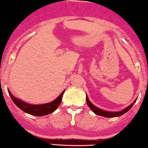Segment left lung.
I'll use <instances>...</instances> for the list:
<instances>
[{
	"mask_svg": "<svg viewBox=\"0 0 148 148\" xmlns=\"http://www.w3.org/2000/svg\"><path fill=\"white\" fill-rule=\"evenodd\" d=\"M136 100H137V99H136V100L132 103V104L130 105L129 106H127V108H125L124 109H123V110L119 111V112H109V111H105L103 110V109L97 108V107L95 106L94 105L92 104L91 102L89 100L88 96H87L86 94L87 104H88V106H89V108L91 109L92 112H94V113H95L96 114H97V115L103 116V117H119V116L123 115V114L127 113V112H128L131 108H132V106H133L134 103L136 102Z\"/></svg>",
	"mask_w": 148,
	"mask_h": 148,
	"instance_id": "1",
	"label": "left lung"
}]
</instances>
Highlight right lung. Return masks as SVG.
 Masks as SVG:
<instances>
[{
  "label": "right lung",
  "instance_id": "obj_1",
  "mask_svg": "<svg viewBox=\"0 0 148 148\" xmlns=\"http://www.w3.org/2000/svg\"><path fill=\"white\" fill-rule=\"evenodd\" d=\"M65 90L62 92L58 98L53 100L52 102L50 103H45V104H40V105H33L29 104V103H25L24 101L21 99H18L16 97L12 95L11 92L8 90L9 94L10 96L11 99L13 101V103L17 106L18 108L25 112V113H27L29 114L34 116H38V117H42V116L47 115L49 114L52 113L56 110L58 107L60 106V103H61L62 97L64 95V93Z\"/></svg>",
  "mask_w": 148,
  "mask_h": 148
}]
</instances>
